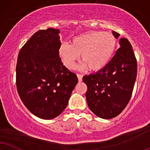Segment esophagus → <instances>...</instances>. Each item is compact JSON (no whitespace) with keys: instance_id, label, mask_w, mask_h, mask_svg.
Here are the masks:
<instances>
[{"instance_id":"1","label":"esophagus","mask_w":150,"mask_h":150,"mask_svg":"<svg viewBox=\"0 0 150 150\" xmlns=\"http://www.w3.org/2000/svg\"><path fill=\"white\" fill-rule=\"evenodd\" d=\"M77 77H78V80L79 82H81L83 80V75L80 74H77Z\"/></svg>"}]
</instances>
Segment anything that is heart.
I'll return each instance as SVG.
<instances>
[{"instance_id": "b5f03b06", "label": "heart", "mask_w": 150, "mask_h": 150, "mask_svg": "<svg viewBox=\"0 0 150 150\" xmlns=\"http://www.w3.org/2000/svg\"><path fill=\"white\" fill-rule=\"evenodd\" d=\"M116 44V39L111 33L90 31L74 38L71 44H62L59 54L69 69L74 67L81 54V69L89 68L91 71H99L110 62Z\"/></svg>"}]
</instances>
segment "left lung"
Here are the masks:
<instances>
[{
	"instance_id": "left-lung-1",
	"label": "left lung",
	"mask_w": 150,
	"mask_h": 150,
	"mask_svg": "<svg viewBox=\"0 0 150 150\" xmlns=\"http://www.w3.org/2000/svg\"><path fill=\"white\" fill-rule=\"evenodd\" d=\"M115 38L119 33L112 31ZM120 47L106 67L88 76L83 82L88 86L86 100L91 111L99 117L111 119L128 104L137 75V61L130 42L120 39Z\"/></svg>"
}]
</instances>
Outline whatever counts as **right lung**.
<instances>
[{"label":"right lung","mask_w":150,"mask_h":150,"mask_svg":"<svg viewBox=\"0 0 150 150\" xmlns=\"http://www.w3.org/2000/svg\"><path fill=\"white\" fill-rule=\"evenodd\" d=\"M59 33L51 28L36 32L20 50L16 63L18 95L33 115L44 120L63 111L78 83L61 61Z\"/></svg>","instance_id":"obj_1"}]
</instances>
